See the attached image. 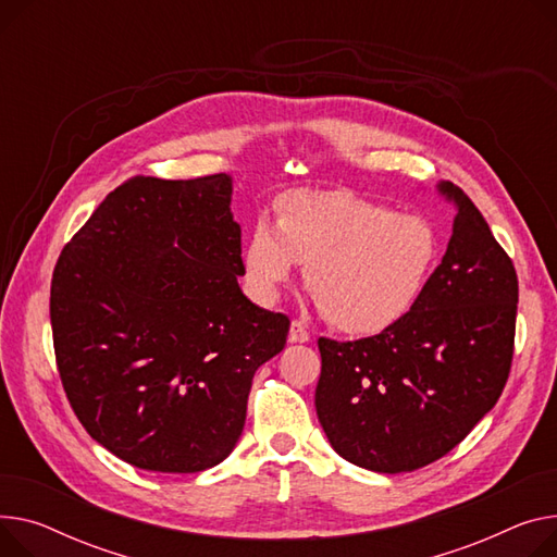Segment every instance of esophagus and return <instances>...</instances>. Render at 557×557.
<instances>
[{"label": "esophagus", "mask_w": 557, "mask_h": 557, "mask_svg": "<svg viewBox=\"0 0 557 557\" xmlns=\"http://www.w3.org/2000/svg\"><path fill=\"white\" fill-rule=\"evenodd\" d=\"M309 338H311L309 329L300 320H293L290 329H288V343L290 345H302V343H309Z\"/></svg>", "instance_id": "obj_1"}]
</instances>
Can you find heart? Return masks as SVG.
<instances>
[{"label": "heart", "mask_w": 557, "mask_h": 557, "mask_svg": "<svg viewBox=\"0 0 557 557\" xmlns=\"http://www.w3.org/2000/svg\"><path fill=\"white\" fill-rule=\"evenodd\" d=\"M441 233L417 212L349 193H290L275 224L257 219L242 267L257 300L273 302L307 264L324 318L349 336H379L410 313L438 267Z\"/></svg>", "instance_id": "obj_1"}]
</instances>
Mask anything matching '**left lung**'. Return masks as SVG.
<instances>
[{"label":"left lung","mask_w":557,"mask_h":557,"mask_svg":"<svg viewBox=\"0 0 557 557\" xmlns=\"http://www.w3.org/2000/svg\"><path fill=\"white\" fill-rule=\"evenodd\" d=\"M457 210L453 237L419 305L372 338H320V425L343 459L410 472L448 455L508 381L517 275L468 195L436 185Z\"/></svg>","instance_id":"obj_1"}]
</instances>
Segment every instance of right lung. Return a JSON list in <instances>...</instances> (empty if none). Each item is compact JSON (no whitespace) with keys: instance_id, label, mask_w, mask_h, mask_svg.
I'll list each match as a JSON object with an SVG mask.
<instances>
[{"instance_id":"add662e5","label":"right lung","mask_w":557,"mask_h":557,"mask_svg":"<svg viewBox=\"0 0 557 557\" xmlns=\"http://www.w3.org/2000/svg\"><path fill=\"white\" fill-rule=\"evenodd\" d=\"M233 176H134L62 248L51 280L58 372L102 448L152 472L224 461L252 376L288 318L239 288Z\"/></svg>"}]
</instances>
